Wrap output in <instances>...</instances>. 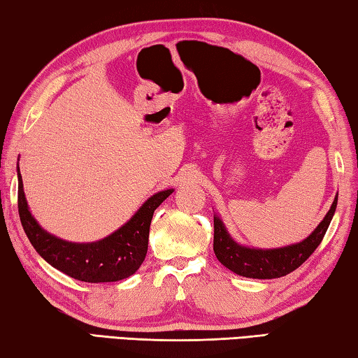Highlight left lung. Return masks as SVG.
<instances>
[{
  "instance_id": "obj_1",
  "label": "left lung",
  "mask_w": 358,
  "mask_h": 358,
  "mask_svg": "<svg viewBox=\"0 0 358 358\" xmlns=\"http://www.w3.org/2000/svg\"><path fill=\"white\" fill-rule=\"evenodd\" d=\"M336 203L338 195L324 220L305 241L280 248L243 247L229 236L220 218L214 215V253L224 267L241 277L258 280L285 277L302 266L322 242L331 218H334Z\"/></svg>"
}]
</instances>
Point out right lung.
<instances>
[{"mask_svg": "<svg viewBox=\"0 0 358 358\" xmlns=\"http://www.w3.org/2000/svg\"><path fill=\"white\" fill-rule=\"evenodd\" d=\"M18 171V214L31 245L50 266L86 283H108L129 278L143 264L148 253L149 227L154 210L171 195L173 189L150 196L130 220L97 242L75 243L47 233L31 215Z\"/></svg>", "mask_w": 358, "mask_h": 358, "instance_id": "add662e5", "label": "right lung"}]
</instances>
